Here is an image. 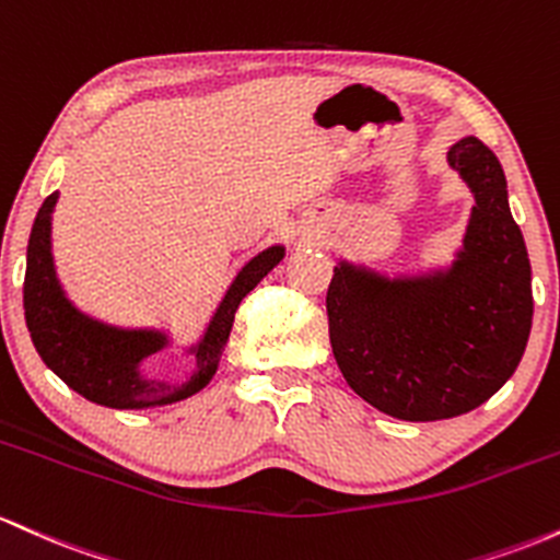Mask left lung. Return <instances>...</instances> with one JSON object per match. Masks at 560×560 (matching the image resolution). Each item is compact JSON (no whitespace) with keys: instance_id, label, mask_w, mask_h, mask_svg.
Listing matches in <instances>:
<instances>
[{"instance_id":"1","label":"left lung","mask_w":560,"mask_h":560,"mask_svg":"<svg viewBox=\"0 0 560 560\" xmlns=\"http://www.w3.org/2000/svg\"><path fill=\"white\" fill-rule=\"evenodd\" d=\"M447 161L476 200L452 267L386 278L338 261L325 299L343 378L399 420H444L483 405L516 373L532 330L529 254L498 155L463 137Z\"/></svg>"}]
</instances>
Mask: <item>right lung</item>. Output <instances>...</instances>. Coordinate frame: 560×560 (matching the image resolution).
Segmentation results:
<instances>
[{
    "label": "right lung",
    "mask_w": 560,
    "mask_h": 560,
    "mask_svg": "<svg viewBox=\"0 0 560 560\" xmlns=\"http://www.w3.org/2000/svg\"><path fill=\"white\" fill-rule=\"evenodd\" d=\"M58 192L42 203L34 219L26 254V280H23V310L36 351L73 392L94 405L113 410H142V407L172 405L198 394L217 373L222 351L235 323L241 301L272 272L285 256V248L272 246L254 256L237 272L213 312L203 338L190 347L196 357V373L182 386L163 381H148L140 364L148 357L168 347V336L161 330H127L105 325L79 312L62 293L52 261V209Z\"/></svg>",
    "instance_id": "1"
}]
</instances>
